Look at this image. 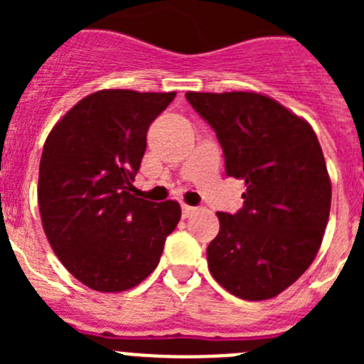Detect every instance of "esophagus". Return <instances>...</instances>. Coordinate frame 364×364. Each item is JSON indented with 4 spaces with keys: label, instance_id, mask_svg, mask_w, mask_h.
<instances>
[{
    "label": "esophagus",
    "instance_id": "esophagus-1",
    "mask_svg": "<svg viewBox=\"0 0 364 364\" xmlns=\"http://www.w3.org/2000/svg\"><path fill=\"white\" fill-rule=\"evenodd\" d=\"M193 213H197V208L195 205H188V204H182V217L189 218Z\"/></svg>",
    "mask_w": 364,
    "mask_h": 364
}]
</instances>
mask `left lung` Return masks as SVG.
Here are the masks:
<instances>
[{
  "mask_svg": "<svg viewBox=\"0 0 364 364\" xmlns=\"http://www.w3.org/2000/svg\"><path fill=\"white\" fill-rule=\"evenodd\" d=\"M213 127L226 175L246 186L235 215L217 213L208 268L235 297L264 301L310 268L323 242L332 184L311 125L259 92H186Z\"/></svg>",
  "mask_w": 364,
  "mask_h": 364,
  "instance_id": "obj_1",
  "label": "left lung"
}]
</instances>
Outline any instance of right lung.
<instances>
[{
    "label": "right lung",
    "instance_id": "1",
    "mask_svg": "<svg viewBox=\"0 0 364 364\" xmlns=\"http://www.w3.org/2000/svg\"><path fill=\"white\" fill-rule=\"evenodd\" d=\"M176 92L104 89L80 100L45 140L38 204L50 247L96 291H125L159 266L180 220L175 200L133 195L147 129Z\"/></svg>",
    "mask_w": 364,
    "mask_h": 364
}]
</instances>
